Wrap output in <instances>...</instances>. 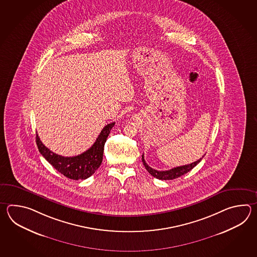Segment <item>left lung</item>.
<instances>
[{
  "instance_id": "left-lung-1",
  "label": "left lung",
  "mask_w": 257,
  "mask_h": 257,
  "mask_svg": "<svg viewBox=\"0 0 257 257\" xmlns=\"http://www.w3.org/2000/svg\"><path fill=\"white\" fill-rule=\"evenodd\" d=\"M204 156H202V158ZM202 158L197 160L196 162L192 163V164H186V165H182V166H178V167H175L173 169L167 170V171H157V170L153 169L152 167H150L145 160H144V156L142 154V163L143 165L145 166V168L147 170L148 172L153 175V177L160 179V180H173L175 178H178L182 175H185L186 173H188L189 171H191L197 164L200 163V161Z\"/></svg>"
}]
</instances>
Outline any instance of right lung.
I'll use <instances>...</instances> for the list:
<instances>
[{
  "label": "right lung",
  "mask_w": 257,
  "mask_h": 257,
  "mask_svg": "<svg viewBox=\"0 0 257 257\" xmlns=\"http://www.w3.org/2000/svg\"><path fill=\"white\" fill-rule=\"evenodd\" d=\"M114 125L115 122L107 124L102 130L92 147L73 157H64L52 153L44 145L38 134L36 142L39 153L61 175L72 180H84L93 175L102 164L104 143Z\"/></svg>",
  "instance_id": "1"
}]
</instances>
